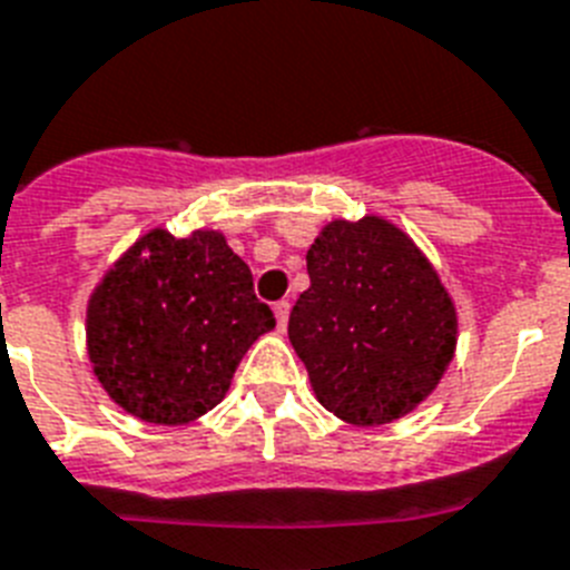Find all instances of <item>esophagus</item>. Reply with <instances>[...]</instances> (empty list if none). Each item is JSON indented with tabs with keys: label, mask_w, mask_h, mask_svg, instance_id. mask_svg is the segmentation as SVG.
Returning a JSON list of instances; mask_svg holds the SVG:
<instances>
[{
	"label": "esophagus",
	"mask_w": 570,
	"mask_h": 570,
	"mask_svg": "<svg viewBox=\"0 0 570 570\" xmlns=\"http://www.w3.org/2000/svg\"><path fill=\"white\" fill-rule=\"evenodd\" d=\"M272 309H275L277 330H284L286 322H289V301H277V304Z\"/></svg>",
	"instance_id": "obj_1"
}]
</instances>
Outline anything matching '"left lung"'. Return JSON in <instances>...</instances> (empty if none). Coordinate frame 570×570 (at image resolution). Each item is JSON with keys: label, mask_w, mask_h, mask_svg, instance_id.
<instances>
[{"label": "left lung", "mask_w": 570, "mask_h": 570, "mask_svg": "<svg viewBox=\"0 0 570 570\" xmlns=\"http://www.w3.org/2000/svg\"><path fill=\"white\" fill-rule=\"evenodd\" d=\"M309 289L289 342L318 403L353 425L417 409L455 356V304L438 272L389 219H333L307 252Z\"/></svg>", "instance_id": "obj_1"}]
</instances>
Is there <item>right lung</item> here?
Returning <instances> with one entry per match:
<instances>
[{"label":"right lung","instance_id":"1","mask_svg":"<svg viewBox=\"0 0 570 570\" xmlns=\"http://www.w3.org/2000/svg\"><path fill=\"white\" fill-rule=\"evenodd\" d=\"M272 327L252 272L219 232L174 237L153 228L104 275L86 309L98 382L124 411L156 425L212 411Z\"/></svg>","mask_w":570,"mask_h":570}]
</instances>
